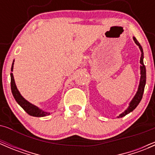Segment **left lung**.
Here are the masks:
<instances>
[{"label": "left lung", "mask_w": 155, "mask_h": 155, "mask_svg": "<svg viewBox=\"0 0 155 155\" xmlns=\"http://www.w3.org/2000/svg\"><path fill=\"white\" fill-rule=\"evenodd\" d=\"M134 40L136 44L139 46L140 51H141V58H140V64H141V66H140V74H141V77H140V85H139L138 91H137V94L134 96V97L133 98V100L131 101L129 107L124 111V112H122L121 114H120L118 118H122V117L125 116L126 115H127L128 113H130V112L134 111V109H136V107L138 106V104H140V102L141 101L142 98H143V92H144L145 89V82H146V70H145V67L144 65V63H143V48H142L141 45L140 44L138 41H137V39L134 37Z\"/></svg>", "instance_id": "8db88e82"}]
</instances>
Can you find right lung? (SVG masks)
<instances>
[{"mask_svg":"<svg viewBox=\"0 0 155 155\" xmlns=\"http://www.w3.org/2000/svg\"><path fill=\"white\" fill-rule=\"evenodd\" d=\"M12 69H13V63L12 64V68H11V70L12 71ZM11 76V91H12V95H13L14 98L16 101V102L18 103L20 105V107L22 108L26 112L31 116L34 117H44L46 115H49L50 113L44 112V111L41 110V109H39L38 107H37L36 106L33 105V104H30L28 101H26L21 94H20L19 91L17 89L16 85L15 84V80H14L13 78V74L12 73H10Z\"/></svg>","mask_w":155,"mask_h":155,"instance_id":"right-lung-1","label":"right lung"}]
</instances>
